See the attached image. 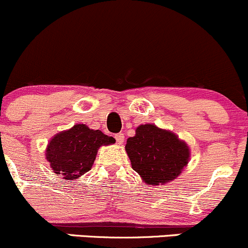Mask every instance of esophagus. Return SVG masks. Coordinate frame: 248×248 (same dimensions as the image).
<instances>
[{
  "mask_svg": "<svg viewBox=\"0 0 248 248\" xmlns=\"http://www.w3.org/2000/svg\"><path fill=\"white\" fill-rule=\"evenodd\" d=\"M114 138H116V142L118 143V144H123L124 143V134H122V132L114 135Z\"/></svg>",
  "mask_w": 248,
  "mask_h": 248,
  "instance_id": "1",
  "label": "esophagus"
}]
</instances>
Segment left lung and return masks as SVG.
Wrapping results in <instances>:
<instances>
[{"label": "left lung", "mask_w": 248, "mask_h": 248, "mask_svg": "<svg viewBox=\"0 0 248 248\" xmlns=\"http://www.w3.org/2000/svg\"><path fill=\"white\" fill-rule=\"evenodd\" d=\"M132 169L146 185L158 186L175 180L187 167L189 148L171 131L154 124L140 125L125 145Z\"/></svg>", "instance_id": "8db88e82"}]
</instances>
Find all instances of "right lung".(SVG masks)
Wrapping results in <instances>:
<instances>
[{"mask_svg": "<svg viewBox=\"0 0 248 248\" xmlns=\"http://www.w3.org/2000/svg\"><path fill=\"white\" fill-rule=\"evenodd\" d=\"M112 143L114 138L104 135L100 130H92L85 124H76L50 140L46 159L55 174L72 182L91 170L100 146Z\"/></svg>", "mask_w": 248, "mask_h": 248, "instance_id": "obj_1", "label": "right lung"}]
</instances>
